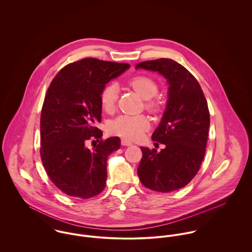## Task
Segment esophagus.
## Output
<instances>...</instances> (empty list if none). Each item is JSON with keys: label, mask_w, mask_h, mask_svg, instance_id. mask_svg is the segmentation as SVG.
Masks as SVG:
<instances>
[{"label": "esophagus", "mask_w": 252, "mask_h": 252, "mask_svg": "<svg viewBox=\"0 0 252 252\" xmlns=\"http://www.w3.org/2000/svg\"><path fill=\"white\" fill-rule=\"evenodd\" d=\"M132 144H133L132 143H130L128 141H125V140L121 141V145H123V146H131Z\"/></svg>", "instance_id": "1"}]
</instances>
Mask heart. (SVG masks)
<instances>
[{
  "instance_id": "1",
  "label": "heart",
  "mask_w": 252,
  "mask_h": 252,
  "mask_svg": "<svg viewBox=\"0 0 252 252\" xmlns=\"http://www.w3.org/2000/svg\"><path fill=\"white\" fill-rule=\"evenodd\" d=\"M128 84L144 100H148L147 108L154 109L155 102L149 101L158 92L156 81L146 75H137L128 81ZM117 100V88L113 84H109L103 88L100 94V102L104 110L111 111L115 108ZM149 127V122L144 116H128L123 115L115 119L109 130L112 134L119 136L125 140L135 141L142 137L144 131Z\"/></svg>"
}]
</instances>
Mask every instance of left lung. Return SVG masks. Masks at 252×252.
I'll use <instances>...</instances> for the list:
<instances>
[{
    "mask_svg": "<svg viewBox=\"0 0 252 252\" xmlns=\"http://www.w3.org/2000/svg\"><path fill=\"white\" fill-rule=\"evenodd\" d=\"M136 69L158 72L170 85L167 108L151 136L166 147L160 152L141 147L138 176L148 189L175 191L194 179L204 160L210 128L208 103L195 76L172 59L141 62Z\"/></svg>",
    "mask_w": 252,
    "mask_h": 252,
    "instance_id": "8db88e82",
    "label": "left lung"
}]
</instances>
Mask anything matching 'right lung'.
Segmentation results:
<instances>
[{"instance_id": "right-lung-1", "label": "right lung", "mask_w": 252, "mask_h": 252, "mask_svg": "<svg viewBox=\"0 0 252 252\" xmlns=\"http://www.w3.org/2000/svg\"><path fill=\"white\" fill-rule=\"evenodd\" d=\"M129 68L126 63L85 58L65 66L47 89L39 153L47 176L68 196L89 199L105 189L108 155L120 148V139L103 140L95 126L102 120L100 94L106 83ZM90 139L99 142L91 150L85 146Z\"/></svg>"}]
</instances>
